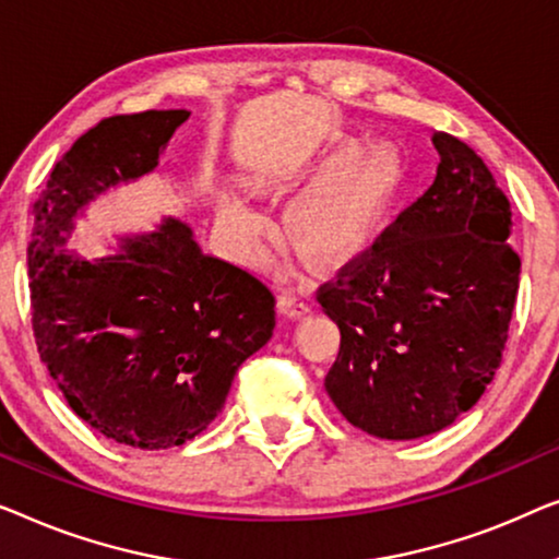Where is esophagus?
<instances>
[{"label": "esophagus", "mask_w": 559, "mask_h": 559, "mask_svg": "<svg viewBox=\"0 0 559 559\" xmlns=\"http://www.w3.org/2000/svg\"><path fill=\"white\" fill-rule=\"evenodd\" d=\"M278 311L286 313L288 319H301L311 311V306L304 296H298L296 290H281V294H278Z\"/></svg>", "instance_id": "34e87169"}]
</instances>
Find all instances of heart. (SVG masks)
Returning a JSON list of instances; mask_svg holds the SVG:
<instances>
[{
  "label": "heart",
  "mask_w": 559,
  "mask_h": 559,
  "mask_svg": "<svg viewBox=\"0 0 559 559\" xmlns=\"http://www.w3.org/2000/svg\"><path fill=\"white\" fill-rule=\"evenodd\" d=\"M311 176L314 179L286 204L283 230L290 246L321 271L349 269L374 248L403 194V148L390 139L352 146L336 139L306 162L255 171L248 185L258 198L278 200ZM217 225L240 261H253L271 230L263 212L238 194L219 198Z\"/></svg>",
  "instance_id": "1"
}]
</instances>
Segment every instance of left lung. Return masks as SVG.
<instances>
[{"mask_svg":"<svg viewBox=\"0 0 559 559\" xmlns=\"http://www.w3.org/2000/svg\"><path fill=\"white\" fill-rule=\"evenodd\" d=\"M433 185L319 304L342 347L326 392L344 418L384 440L433 436L497 374L522 261L512 207L474 148L433 131Z\"/></svg>","mask_w":559,"mask_h":559,"instance_id":"8db88e82","label":"left lung"}]
</instances>
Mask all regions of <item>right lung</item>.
Listing matches in <instances>:
<instances>
[{
	"label": "right lung",
	"mask_w": 559,
	"mask_h": 559,
	"mask_svg": "<svg viewBox=\"0 0 559 559\" xmlns=\"http://www.w3.org/2000/svg\"><path fill=\"white\" fill-rule=\"evenodd\" d=\"M187 119L185 108L144 111L85 131L35 202L27 248L35 342L55 384L91 428L144 451L200 436L276 326L271 290L204 255L177 217L116 235L114 255L68 250L88 204L152 175Z\"/></svg>",
	"instance_id": "obj_1"
}]
</instances>
